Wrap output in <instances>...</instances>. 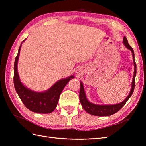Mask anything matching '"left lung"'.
Segmentation results:
<instances>
[{
  "label": "left lung",
  "mask_w": 146,
  "mask_h": 146,
  "mask_svg": "<svg viewBox=\"0 0 146 146\" xmlns=\"http://www.w3.org/2000/svg\"><path fill=\"white\" fill-rule=\"evenodd\" d=\"M123 44L130 49L132 52V56L133 60H134V77H133V80L132 83V88L131 90V92L129 93V95L127 96L124 101L121 102L120 104H115V105H95L94 104H92L89 102L86 97V95L85 94L84 88H83V85L82 82H80V94H79V97H80V101L81 102V104L86 112L92 115L95 116H109L111 115L114 113H117L119 111L121 108H122L123 105L125 104V103L129 98L131 97V95L133 94V92L134 90L135 87V78L136 75V63L134 60V52L133 48L129 45L127 39L124 37L123 39Z\"/></svg>",
  "instance_id": "8db88e82"
}]
</instances>
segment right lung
I'll return each instance as SVG.
<instances>
[{"mask_svg":"<svg viewBox=\"0 0 146 146\" xmlns=\"http://www.w3.org/2000/svg\"><path fill=\"white\" fill-rule=\"evenodd\" d=\"M21 47V44L19 48L17 56L15 57L14 66V84L15 91L24 105L29 110L39 113H51L57 106L60 95L64 86L74 76H71L67 78L60 80L44 92L40 93L30 90L22 84L17 73V65Z\"/></svg>","mask_w":146,"mask_h":146,"instance_id":"1","label":"right lung"}]
</instances>
